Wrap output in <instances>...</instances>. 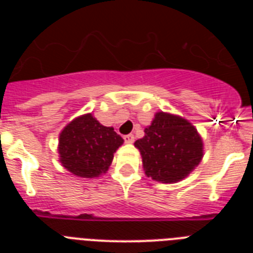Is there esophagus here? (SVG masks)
I'll return each instance as SVG.
<instances>
[{"instance_id":"34e87169","label":"esophagus","mask_w":253,"mask_h":253,"mask_svg":"<svg viewBox=\"0 0 253 253\" xmlns=\"http://www.w3.org/2000/svg\"><path fill=\"white\" fill-rule=\"evenodd\" d=\"M125 143H133L134 142V135L133 134H128V135H124Z\"/></svg>"}]
</instances>
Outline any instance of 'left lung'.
<instances>
[{
    "instance_id": "8db88e82",
    "label": "left lung",
    "mask_w": 253,
    "mask_h": 253,
    "mask_svg": "<svg viewBox=\"0 0 253 253\" xmlns=\"http://www.w3.org/2000/svg\"><path fill=\"white\" fill-rule=\"evenodd\" d=\"M134 146L142 154L148 177L173 184L186 177L203 158V140L191 123L169 113H156L144 137Z\"/></svg>"
}]
</instances>
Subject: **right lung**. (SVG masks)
I'll use <instances>...</instances> for the list:
<instances>
[{
	"label": "right lung",
	"instance_id": "add662e5",
	"mask_svg": "<svg viewBox=\"0 0 253 253\" xmlns=\"http://www.w3.org/2000/svg\"><path fill=\"white\" fill-rule=\"evenodd\" d=\"M123 142L114 128L100 124L92 114H84L59 134V162L78 177H97L106 173Z\"/></svg>",
	"mask_w": 253,
	"mask_h": 253
}]
</instances>
